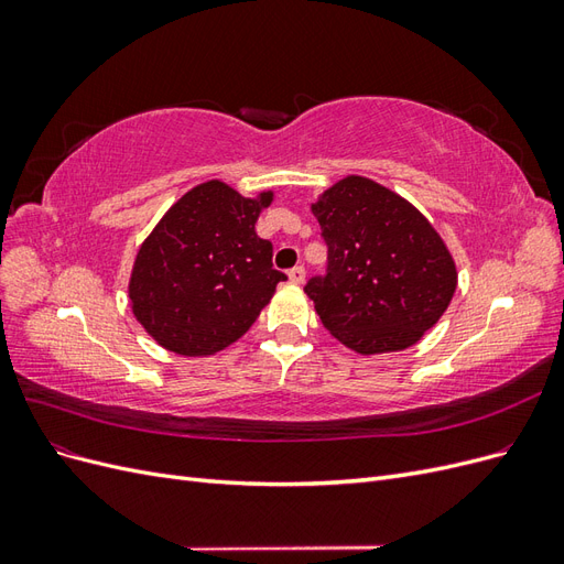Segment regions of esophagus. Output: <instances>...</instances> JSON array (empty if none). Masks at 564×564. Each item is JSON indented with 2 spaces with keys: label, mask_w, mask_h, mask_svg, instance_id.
<instances>
[{
  "label": "esophagus",
  "mask_w": 564,
  "mask_h": 564,
  "mask_svg": "<svg viewBox=\"0 0 564 564\" xmlns=\"http://www.w3.org/2000/svg\"><path fill=\"white\" fill-rule=\"evenodd\" d=\"M303 280H305V268H303V265H296V268L289 270V282L301 284Z\"/></svg>",
  "instance_id": "esophagus-1"
}]
</instances>
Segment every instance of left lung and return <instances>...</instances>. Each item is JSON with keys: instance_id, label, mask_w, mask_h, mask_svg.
I'll use <instances>...</instances> for the list:
<instances>
[{"instance_id": "8db88e82", "label": "left lung", "mask_w": 564, "mask_h": 564, "mask_svg": "<svg viewBox=\"0 0 564 564\" xmlns=\"http://www.w3.org/2000/svg\"><path fill=\"white\" fill-rule=\"evenodd\" d=\"M327 275L305 294L336 340L360 355L414 346L447 311L456 265L414 204L365 176H346L313 204Z\"/></svg>"}]
</instances>
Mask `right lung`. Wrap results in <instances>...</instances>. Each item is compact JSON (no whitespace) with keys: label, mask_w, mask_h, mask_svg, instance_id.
<instances>
[{"label":"right lung","mask_w":564,"mask_h":564,"mask_svg":"<svg viewBox=\"0 0 564 564\" xmlns=\"http://www.w3.org/2000/svg\"><path fill=\"white\" fill-rule=\"evenodd\" d=\"M272 193L242 197L224 181L187 191L135 253L129 299L166 350L202 357L228 348L261 315L284 272L256 235Z\"/></svg>","instance_id":"1"}]
</instances>
